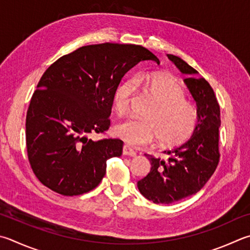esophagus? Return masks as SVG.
I'll use <instances>...</instances> for the list:
<instances>
[{
    "label": "esophagus",
    "instance_id": "1",
    "mask_svg": "<svg viewBox=\"0 0 250 250\" xmlns=\"http://www.w3.org/2000/svg\"><path fill=\"white\" fill-rule=\"evenodd\" d=\"M122 154L126 156H130V157H134L135 155H137V153H135L134 149L128 146V145H125L124 148H122Z\"/></svg>",
    "mask_w": 250,
    "mask_h": 250
}]
</instances>
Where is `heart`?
<instances>
[{
	"label": "heart",
	"mask_w": 250,
	"mask_h": 250,
	"mask_svg": "<svg viewBox=\"0 0 250 250\" xmlns=\"http://www.w3.org/2000/svg\"><path fill=\"white\" fill-rule=\"evenodd\" d=\"M139 87L154 103L144 115L145 119H129L117 125L115 133L132 146H145L158 139L164 146L185 142L198 124V111L186 101V93L176 79L166 74H140L117 86L113 108L125 115Z\"/></svg>",
	"instance_id": "1"
}]
</instances>
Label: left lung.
<instances>
[{
  "instance_id": "obj_1",
  "label": "left lung",
  "mask_w": 250,
  "mask_h": 250,
  "mask_svg": "<svg viewBox=\"0 0 250 250\" xmlns=\"http://www.w3.org/2000/svg\"><path fill=\"white\" fill-rule=\"evenodd\" d=\"M167 57L187 75L184 82L196 101L198 124L187 142L166 152L170 155L167 162L145 154L152 167L138 181V188L147 200L157 204H170L197 193L211 178L220 158L221 113L213 88L203 78H196L198 71L183 59Z\"/></svg>"
}]
</instances>
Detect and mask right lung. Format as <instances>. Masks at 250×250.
Here are the masks:
<instances>
[{"label":"right lung","mask_w":250,"mask_h":250,"mask_svg":"<svg viewBox=\"0 0 250 250\" xmlns=\"http://www.w3.org/2000/svg\"><path fill=\"white\" fill-rule=\"evenodd\" d=\"M147 60L160 63L142 46L106 42L81 47L48 67L26 116L27 154L42 184L70 197L97 187L124 142L87 135L108 130L115 89Z\"/></svg>","instance_id":"obj_1"}]
</instances>
